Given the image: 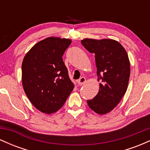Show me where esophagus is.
<instances>
[{
    "instance_id": "1",
    "label": "esophagus",
    "mask_w": 150,
    "mask_h": 150,
    "mask_svg": "<svg viewBox=\"0 0 150 150\" xmlns=\"http://www.w3.org/2000/svg\"><path fill=\"white\" fill-rule=\"evenodd\" d=\"M77 83H78L79 85H84V84L86 83V78L85 77H80V79H79V80H77Z\"/></svg>"
}]
</instances>
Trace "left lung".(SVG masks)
Instances as JSON below:
<instances>
[{"mask_svg":"<svg viewBox=\"0 0 150 150\" xmlns=\"http://www.w3.org/2000/svg\"><path fill=\"white\" fill-rule=\"evenodd\" d=\"M82 46L95 54L98 94L87 100L91 109L98 114H106L119 104L128 88L130 69L128 53L123 46L113 39H85Z\"/></svg>","mask_w":150,"mask_h":150,"instance_id":"8db88e82","label":"left lung"}]
</instances>
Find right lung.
<instances>
[{
    "mask_svg": "<svg viewBox=\"0 0 150 150\" xmlns=\"http://www.w3.org/2000/svg\"><path fill=\"white\" fill-rule=\"evenodd\" d=\"M70 44L68 39L46 38L36 44L22 61L24 90L34 107L43 113L56 112L73 90L62 58Z\"/></svg>",
    "mask_w": 150,
    "mask_h": 150,
    "instance_id": "obj_1",
    "label": "right lung"
}]
</instances>
